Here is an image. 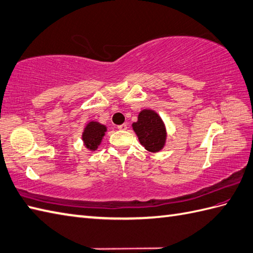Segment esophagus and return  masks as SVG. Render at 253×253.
Segmentation results:
<instances>
[{
	"label": "esophagus",
	"instance_id": "34e87169",
	"mask_svg": "<svg viewBox=\"0 0 253 253\" xmlns=\"http://www.w3.org/2000/svg\"><path fill=\"white\" fill-rule=\"evenodd\" d=\"M117 127H118V130L125 131V130H126V128H127V126H126V123H123V125H120V126H118Z\"/></svg>",
	"mask_w": 253,
	"mask_h": 253
}]
</instances>
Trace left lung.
<instances>
[{"label":"left lung","instance_id":"left-lung-1","mask_svg":"<svg viewBox=\"0 0 253 253\" xmlns=\"http://www.w3.org/2000/svg\"><path fill=\"white\" fill-rule=\"evenodd\" d=\"M132 126L145 149L157 153L165 146L166 127L161 118L155 111L142 110L137 122H134Z\"/></svg>","mask_w":253,"mask_h":253}]
</instances>
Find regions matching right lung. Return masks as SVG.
Here are the masks:
<instances>
[{"label":"right lung","instance_id":"add662e5","mask_svg":"<svg viewBox=\"0 0 253 253\" xmlns=\"http://www.w3.org/2000/svg\"><path fill=\"white\" fill-rule=\"evenodd\" d=\"M106 126L100 125L98 122H89L88 125L84 128L83 132V142L84 145L91 150L97 149L98 145L102 142V138L105 135Z\"/></svg>","mask_w":253,"mask_h":253}]
</instances>
